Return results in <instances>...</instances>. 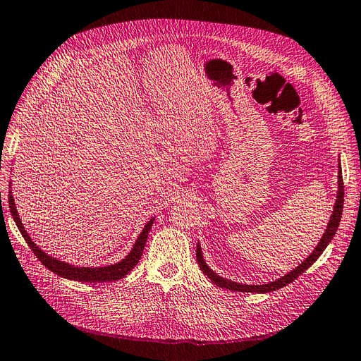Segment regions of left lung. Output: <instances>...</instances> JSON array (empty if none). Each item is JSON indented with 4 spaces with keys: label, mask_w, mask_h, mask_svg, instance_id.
Masks as SVG:
<instances>
[{
    "label": "left lung",
    "mask_w": 361,
    "mask_h": 361,
    "mask_svg": "<svg viewBox=\"0 0 361 361\" xmlns=\"http://www.w3.org/2000/svg\"><path fill=\"white\" fill-rule=\"evenodd\" d=\"M340 168V164H338ZM343 198H345V189H343V177H341V169H338V190H337V200H336V204H334V210H332V215L331 219L328 223V227L325 230V233H323L320 243L317 244V247L314 248V252L305 259L299 267H295V269L290 273H286L285 276H282L281 279H276L274 282L270 283H264V285H245V283H238L233 281H228L224 279V277L218 276L214 270L209 269V265L206 264L204 257H202V252H201V247L200 244H197V261L200 265V270L204 273L209 279L214 282L219 288H226L230 291H243V293H270V291H276L282 288V286H286L288 283H291L294 279H298V277L305 271L308 270L310 267L319 259V256L323 253V250L328 247V244L332 241V238H334L338 224H340V219H341V212H343Z\"/></svg>",
    "instance_id": "8db88e82"
}]
</instances>
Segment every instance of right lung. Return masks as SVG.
<instances>
[{
  "label": "right lung",
  "instance_id": "right-lung-1",
  "mask_svg": "<svg viewBox=\"0 0 361 361\" xmlns=\"http://www.w3.org/2000/svg\"><path fill=\"white\" fill-rule=\"evenodd\" d=\"M8 209H11V214L13 216V221L16 223L18 228L23 235V238L25 239L27 245L32 248V252L36 255V257L47 267V269L53 273H56L58 276L63 277V279H70V281H76V282H113V281H118L125 277L129 271H131L134 267L140 262V257L143 255L145 250V244L147 241V233L154 224V218H151L147 223L145 224L142 233L138 235L137 241L134 244V247L131 248V252L128 253V256L125 259H122L117 264L113 265H106V267H75L68 262H63L56 259V257H51L50 255H47L45 252H42L41 248L36 245L32 238L27 233V230L24 228L20 215H18V210L15 206V200L12 197V190H8Z\"/></svg>",
  "mask_w": 361,
  "mask_h": 361
}]
</instances>
